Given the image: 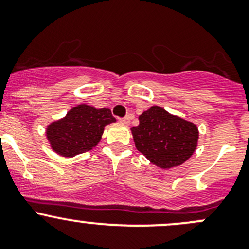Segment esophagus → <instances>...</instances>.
Segmentation results:
<instances>
[{
  "instance_id": "obj_1",
  "label": "esophagus",
  "mask_w": 249,
  "mask_h": 249,
  "mask_svg": "<svg viewBox=\"0 0 249 249\" xmlns=\"http://www.w3.org/2000/svg\"><path fill=\"white\" fill-rule=\"evenodd\" d=\"M130 120H132V116H130V115H128V116H125L124 119H121V122L124 124H129Z\"/></svg>"
}]
</instances>
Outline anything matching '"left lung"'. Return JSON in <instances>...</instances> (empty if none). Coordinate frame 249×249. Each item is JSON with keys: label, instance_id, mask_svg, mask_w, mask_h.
I'll use <instances>...</instances> for the list:
<instances>
[{"label": "left lung", "instance_id": "left-lung-1", "mask_svg": "<svg viewBox=\"0 0 249 249\" xmlns=\"http://www.w3.org/2000/svg\"><path fill=\"white\" fill-rule=\"evenodd\" d=\"M130 128L135 147L152 164L171 169L185 163L197 147L200 132L194 122L152 105Z\"/></svg>", "mask_w": 249, "mask_h": 249}]
</instances>
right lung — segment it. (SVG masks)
Wrapping results in <instances>:
<instances>
[{
	"label": "right lung",
	"mask_w": 249,
	"mask_h": 249,
	"mask_svg": "<svg viewBox=\"0 0 249 249\" xmlns=\"http://www.w3.org/2000/svg\"><path fill=\"white\" fill-rule=\"evenodd\" d=\"M115 122L110 109L78 104L65 116L47 125L46 138L56 155L71 159L97 146L105 127Z\"/></svg>",
	"instance_id": "add662e5"
}]
</instances>
